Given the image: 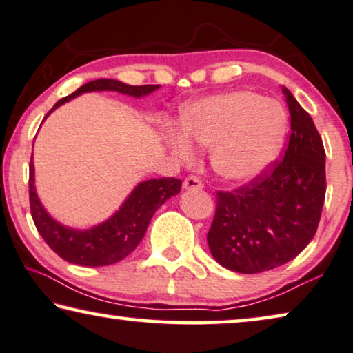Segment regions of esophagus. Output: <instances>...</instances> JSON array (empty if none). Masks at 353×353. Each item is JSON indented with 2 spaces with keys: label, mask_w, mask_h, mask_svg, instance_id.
Listing matches in <instances>:
<instances>
[{
  "label": "esophagus",
  "mask_w": 353,
  "mask_h": 353,
  "mask_svg": "<svg viewBox=\"0 0 353 353\" xmlns=\"http://www.w3.org/2000/svg\"><path fill=\"white\" fill-rule=\"evenodd\" d=\"M182 187H183V190H201L203 183L198 177L188 176V177H185V181H183Z\"/></svg>",
  "instance_id": "obj_1"
}]
</instances>
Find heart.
<instances>
[{
	"label": "heart",
	"mask_w": 353,
	"mask_h": 353,
	"mask_svg": "<svg viewBox=\"0 0 353 353\" xmlns=\"http://www.w3.org/2000/svg\"><path fill=\"white\" fill-rule=\"evenodd\" d=\"M287 117L274 99L244 90L203 98L182 114V134L166 131L165 141L181 160L193 157L192 144L210 147V165L228 182L259 177L276 159Z\"/></svg>",
	"instance_id": "1"
}]
</instances>
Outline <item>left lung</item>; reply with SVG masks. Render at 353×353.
Here are the masks:
<instances>
[{
    "mask_svg": "<svg viewBox=\"0 0 353 353\" xmlns=\"http://www.w3.org/2000/svg\"><path fill=\"white\" fill-rule=\"evenodd\" d=\"M292 134L283 160L234 192L217 193L208 233L215 261L241 274L285 265L311 243L327 192L325 149L314 120L282 87Z\"/></svg>",
    "mask_w": 353,
    "mask_h": 353,
    "instance_id": "8db88e82",
    "label": "left lung"
}]
</instances>
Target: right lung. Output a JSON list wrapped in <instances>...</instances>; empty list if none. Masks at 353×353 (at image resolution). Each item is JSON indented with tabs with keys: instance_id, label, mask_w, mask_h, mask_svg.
Masks as SVG:
<instances>
[{
	"instance_id": "1",
	"label": "right lung",
	"mask_w": 353,
	"mask_h": 353,
	"mask_svg": "<svg viewBox=\"0 0 353 353\" xmlns=\"http://www.w3.org/2000/svg\"><path fill=\"white\" fill-rule=\"evenodd\" d=\"M160 85H126L114 79H97L77 88L74 93L61 98L49 110L65 104L82 93L88 92H119L133 98H143L155 92ZM46 115V119H47ZM182 181L174 177L149 179L139 182L122 203L119 210L108 220L94 225L88 230H77L57 222L42 206L34 187V165L33 155L30 161V208L31 217L47 245L60 255L63 260L81 266H108L123 260L143 241L155 210L166 199L181 192Z\"/></svg>"
}]
</instances>
